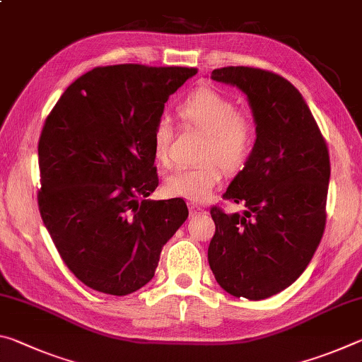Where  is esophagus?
I'll list each match as a JSON object with an SVG mask.
<instances>
[{
  "mask_svg": "<svg viewBox=\"0 0 362 362\" xmlns=\"http://www.w3.org/2000/svg\"><path fill=\"white\" fill-rule=\"evenodd\" d=\"M188 209H189V212H192V216H203V214H206L204 207H201L196 203H188Z\"/></svg>",
  "mask_w": 362,
  "mask_h": 362,
  "instance_id": "34e87169",
  "label": "esophagus"
}]
</instances>
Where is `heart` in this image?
Masks as SVG:
<instances>
[{
	"label": "heart",
	"instance_id": "obj_1",
	"mask_svg": "<svg viewBox=\"0 0 362 362\" xmlns=\"http://www.w3.org/2000/svg\"><path fill=\"white\" fill-rule=\"evenodd\" d=\"M179 116L188 127L204 134L199 150V166L180 168L164 180V189L175 198L204 201L222 180V165L235 174L249 161L255 145V126L238 113L230 97L212 88H199L180 102ZM174 127L168 119L158 121L153 129V156L163 166L170 163Z\"/></svg>",
	"mask_w": 362,
	"mask_h": 362
}]
</instances>
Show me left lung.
Listing matches in <instances>:
<instances>
[{
    "instance_id": "8db88e82",
    "label": "left lung",
    "mask_w": 362,
    "mask_h": 362,
    "mask_svg": "<svg viewBox=\"0 0 362 362\" xmlns=\"http://www.w3.org/2000/svg\"><path fill=\"white\" fill-rule=\"evenodd\" d=\"M211 78L247 97L257 137L249 161L223 194L244 211L211 209L216 235L207 260L223 291L263 300L289 287L320 246L330 177L327 145L302 94L283 76L225 66Z\"/></svg>"
}]
</instances>
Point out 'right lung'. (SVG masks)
Returning <instances> with one entry per match:
<instances>
[{
	"mask_svg": "<svg viewBox=\"0 0 362 362\" xmlns=\"http://www.w3.org/2000/svg\"><path fill=\"white\" fill-rule=\"evenodd\" d=\"M198 70L97 66L49 113L38 144L41 218L70 272L94 291L127 296L155 276L161 250L188 217L158 187L153 129L164 103Z\"/></svg>",
	"mask_w": 362,
	"mask_h": 362,
	"instance_id": "obj_1",
	"label": "right lung"
}]
</instances>
